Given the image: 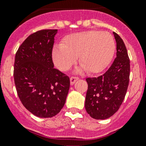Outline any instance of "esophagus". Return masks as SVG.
Wrapping results in <instances>:
<instances>
[{"mask_svg":"<svg viewBox=\"0 0 146 146\" xmlns=\"http://www.w3.org/2000/svg\"><path fill=\"white\" fill-rule=\"evenodd\" d=\"M78 77H71L70 78V85H73V84L75 83V82H76V81H77L78 80Z\"/></svg>","mask_w":146,"mask_h":146,"instance_id":"obj_1","label":"esophagus"}]
</instances>
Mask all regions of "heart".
<instances>
[{
  "instance_id": "heart-1",
  "label": "heart",
  "mask_w": 146,
  "mask_h": 146,
  "mask_svg": "<svg viewBox=\"0 0 146 146\" xmlns=\"http://www.w3.org/2000/svg\"><path fill=\"white\" fill-rule=\"evenodd\" d=\"M114 37L107 32L89 31L66 36L60 46L52 49V60L61 71L68 70L78 57V64L87 73H96L104 70L111 61L114 51Z\"/></svg>"
}]
</instances>
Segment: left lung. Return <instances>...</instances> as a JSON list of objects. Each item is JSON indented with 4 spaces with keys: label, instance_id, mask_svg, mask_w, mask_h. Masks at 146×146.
Listing matches in <instances>:
<instances>
[{
    "label": "left lung",
    "instance_id": "1",
    "mask_svg": "<svg viewBox=\"0 0 146 146\" xmlns=\"http://www.w3.org/2000/svg\"><path fill=\"white\" fill-rule=\"evenodd\" d=\"M117 42V57L102 76L86 79L88 89L85 107L92 118L106 119L121 105L129 82L130 61L121 38L113 32Z\"/></svg>",
    "mask_w": 146,
    "mask_h": 146
}]
</instances>
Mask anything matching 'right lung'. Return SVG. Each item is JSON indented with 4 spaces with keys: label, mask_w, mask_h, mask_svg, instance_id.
Masks as SVG:
<instances>
[{
    "label": "right lung",
    "mask_w": 146,
    "mask_h": 146,
    "mask_svg": "<svg viewBox=\"0 0 146 146\" xmlns=\"http://www.w3.org/2000/svg\"><path fill=\"white\" fill-rule=\"evenodd\" d=\"M58 29H43L29 36L15 58L14 80L23 106L34 115L49 118L64 107L70 79L54 68V37Z\"/></svg>",
    "instance_id": "right-lung-1"
}]
</instances>
